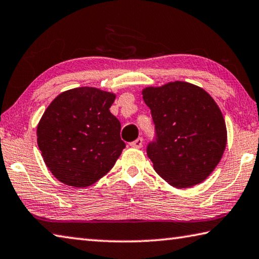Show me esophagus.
Returning a JSON list of instances; mask_svg holds the SVG:
<instances>
[{
	"mask_svg": "<svg viewBox=\"0 0 259 259\" xmlns=\"http://www.w3.org/2000/svg\"><path fill=\"white\" fill-rule=\"evenodd\" d=\"M130 146H133V147H135V148H140V147L143 146V138L139 137L138 139H136L135 142L130 143Z\"/></svg>",
	"mask_w": 259,
	"mask_h": 259,
	"instance_id": "esophagus-1",
	"label": "esophagus"
}]
</instances>
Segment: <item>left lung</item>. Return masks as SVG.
I'll list each match as a JSON object with an SVG mask.
<instances>
[{
	"label": "left lung",
	"mask_w": 259,
	"mask_h": 259,
	"mask_svg": "<svg viewBox=\"0 0 259 259\" xmlns=\"http://www.w3.org/2000/svg\"><path fill=\"white\" fill-rule=\"evenodd\" d=\"M151 109L155 140L147 155L155 171L177 188L202 183L213 171L226 147V124L207 91L175 81L143 90Z\"/></svg>",
	"instance_id": "obj_1"
}]
</instances>
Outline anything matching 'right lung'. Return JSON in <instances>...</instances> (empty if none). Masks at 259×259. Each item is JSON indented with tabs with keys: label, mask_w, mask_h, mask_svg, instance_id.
<instances>
[{
	"label": "right lung",
	"mask_w": 259,
	"mask_h": 259,
	"mask_svg": "<svg viewBox=\"0 0 259 259\" xmlns=\"http://www.w3.org/2000/svg\"><path fill=\"white\" fill-rule=\"evenodd\" d=\"M115 95L82 87L52 100L37 124V145L59 182L87 187L105 176L125 147L109 107Z\"/></svg>",
	"instance_id": "1"
}]
</instances>
